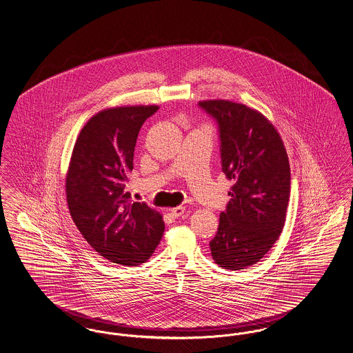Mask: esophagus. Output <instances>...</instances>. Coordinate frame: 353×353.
<instances>
[{
	"instance_id": "1",
	"label": "esophagus",
	"mask_w": 353,
	"mask_h": 353,
	"mask_svg": "<svg viewBox=\"0 0 353 353\" xmlns=\"http://www.w3.org/2000/svg\"><path fill=\"white\" fill-rule=\"evenodd\" d=\"M183 212H185V208H183V206H177V208L170 209V214H172V216H174V218L181 216Z\"/></svg>"
}]
</instances>
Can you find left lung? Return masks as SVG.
Here are the masks:
<instances>
[{
  "label": "left lung",
  "mask_w": 353,
  "mask_h": 353,
  "mask_svg": "<svg viewBox=\"0 0 353 353\" xmlns=\"http://www.w3.org/2000/svg\"><path fill=\"white\" fill-rule=\"evenodd\" d=\"M219 126L222 170L231 199L210 241L221 268L252 267L273 247L285 225L290 165L281 137L264 114L227 99L198 103Z\"/></svg>",
  "instance_id": "obj_1"
}]
</instances>
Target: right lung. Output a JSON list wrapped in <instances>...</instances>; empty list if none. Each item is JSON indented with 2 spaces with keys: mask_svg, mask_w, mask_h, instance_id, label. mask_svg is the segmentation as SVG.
I'll list each match as a JSON object with an SVG mask.
<instances>
[{
  "mask_svg": "<svg viewBox=\"0 0 353 353\" xmlns=\"http://www.w3.org/2000/svg\"><path fill=\"white\" fill-rule=\"evenodd\" d=\"M157 105L117 106L94 114L81 128L65 176L67 203L84 239L106 260L145 263L163 238L164 221L126 190L137 138Z\"/></svg>",
  "mask_w": 353,
  "mask_h": 353,
  "instance_id": "obj_1",
  "label": "right lung"
}]
</instances>
